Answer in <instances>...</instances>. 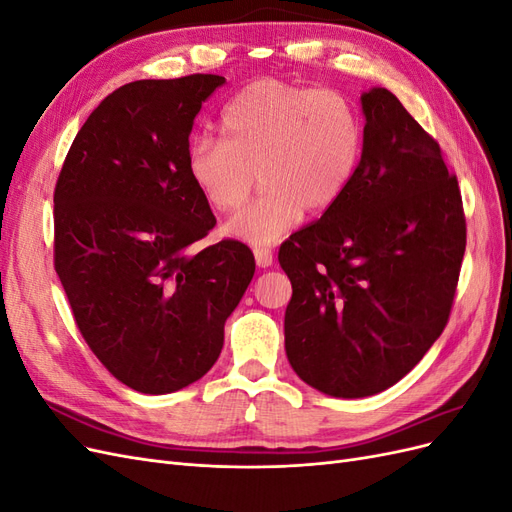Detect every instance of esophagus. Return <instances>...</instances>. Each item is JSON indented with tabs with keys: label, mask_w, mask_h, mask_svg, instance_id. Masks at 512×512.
<instances>
[{
	"label": "esophagus",
	"mask_w": 512,
	"mask_h": 512,
	"mask_svg": "<svg viewBox=\"0 0 512 512\" xmlns=\"http://www.w3.org/2000/svg\"><path fill=\"white\" fill-rule=\"evenodd\" d=\"M254 260H256V265L260 269H267V267L273 265V252L269 250V247H256V250H254Z\"/></svg>",
	"instance_id": "esophagus-1"
}]
</instances>
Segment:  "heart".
Listing matches in <instances>:
<instances>
[{
  "mask_svg": "<svg viewBox=\"0 0 512 512\" xmlns=\"http://www.w3.org/2000/svg\"><path fill=\"white\" fill-rule=\"evenodd\" d=\"M222 141L188 147V177L218 213L241 209L258 181L265 192L226 224V235L271 245L301 220L348 192L363 156V121L337 91L262 79L224 106Z\"/></svg>",
  "mask_w": 512,
  "mask_h": 512,
  "instance_id": "obj_1",
  "label": "heart"
}]
</instances>
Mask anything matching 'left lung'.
Wrapping results in <instances>:
<instances>
[{"instance_id":"8db88e82","label":"left lung","mask_w":512,"mask_h":512,"mask_svg":"<svg viewBox=\"0 0 512 512\" xmlns=\"http://www.w3.org/2000/svg\"><path fill=\"white\" fill-rule=\"evenodd\" d=\"M363 156L348 192L280 247L286 356L331 397L404 378L442 335L463 252L459 185L438 143L389 89L361 94Z\"/></svg>"}]
</instances>
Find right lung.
I'll return each mask as SVG.
<instances>
[{"label":"right lung","mask_w":512,"mask_h":512,"mask_svg":"<svg viewBox=\"0 0 512 512\" xmlns=\"http://www.w3.org/2000/svg\"><path fill=\"white\" fill-rule=\"evenodd\" d=\"M218 74L145 79L115 89L87 117L55 188V271L100 363L145 395L203 378L224 322L254 277L239 241L194 252L215 226L188 177L200 106Z\"/></svg>","instance_id":"right-lung-1"}]
</instances>
